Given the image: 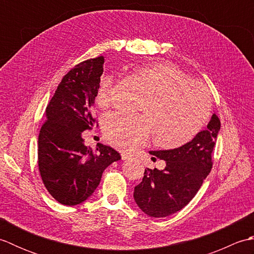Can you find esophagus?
Listing matches in <instances>:
<instances>
[{"mask_svg": "<svg viewBox=\"0 0 254 254\" xmlns=\"http://www.w3.org/2000/svg\"><path fill=\"white\" fill-rule=\"evenodd\" d=\"M131 157V156L130 155H128L127 153H121V158H122V160H127V159H128V158H130Z\"/></svg>", "mask_w": 254, "mask_h": 254, "instance_id": "obj_1", "label": "esophagus"}]
</instances>
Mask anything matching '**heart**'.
Masks as SVG:
<instances>
[{
  "label": "heart",
  "mask_w": 254,
  "mask_h": 254,
  "mask_svg": "<svg viewBox=\"0 0 254 254\" xmlns=\"http://www.w3.org/2000/svg\"><path fill=\"white\" fill-rule=\"evenodd\" d=\"M146 94L139 110L144 115L130 117L110 113L102 121L107 141L115 147L128 150L147 144L175 149L190 143L202 131L210 115V97L202 86L174 64L154 62L133 68ZM112 78L102 76L96 89L100 106L109 102Z\"/></svg>",
  "instance_id": "b5f03b06"
}]
</instances>
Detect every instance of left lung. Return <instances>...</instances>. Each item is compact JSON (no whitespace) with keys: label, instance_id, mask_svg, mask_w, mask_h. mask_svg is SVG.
I'll use <instances>...</instances> for the list:
<instances>
[{"label":"left lung","instance_id":"left-lung-1","mask_svg":"<svg viewBox=\"0 0 254 254\" xmlns=\"http://www.w3.org/2000/svg\"><path fill=\"white\" fill-rule=\"evenodd\" d=\"M220 130L215 115L205 130L179 148L152 150L153 160L166 161L163 170L145 169L142 182L134 188V199L150 217H166L177 213L195 196L212 169V153Z\"/></svg>","mask_w":254,"mask_h":254}]
</instances>
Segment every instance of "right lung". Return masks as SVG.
<instances>
[{
	"label": "right lung",
	"mask_w": 254,
	"mask_h": 254,
	"mask_svg": "<svg viewBox=\"0 0 254 254\" xmlns=\"http://www.w3.org/2000/svg\"><path fill=\"white\" fill-rule=\"evenodd\" d=\"M104 57L75 65L59 84L46 109L47 120L38 138V167L46 189L63 205H77L98 187L102 172L120 160L117 150L84 144L82 132L91 130L96 89L104 72Z\"/></svg>",
	"instance_id": "obj_1"
}]
</instances>
